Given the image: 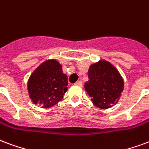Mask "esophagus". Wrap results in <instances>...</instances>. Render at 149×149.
<instances>
[{
	"instance_id": "1",
	"label": "esophagus",
	"mask_w": 149,
	"mask_h": 149,
	"mask_svg": "<svg viewBox=\"0 0 149 149\" xmlns=\"http://www.w3.org/2000/svg\"><path fill=\"white\" fill-rule=\"evenodd\" d=\"M75 84L78 86H82V82H81V81H77V82L75 83Z\"/></svg>"
}]
</instances>
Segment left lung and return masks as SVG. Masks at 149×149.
<instances>
[{"label": "left lung", "mask_w": 149, "mask_h": 149, "mask_svg": "<svg viewBox=\"0 0 149 149\" xmlns=\"http://www.w3.org/2000/svg\"><path fill=\"white\" fill-rule=\"evenodd\" d=\"M84 88L95 106L101 109L111 107L119 100L124 82L118 71L111 63L100 61L90 66Z\"/></svg>", "instance_id": "1"}]
</instances>
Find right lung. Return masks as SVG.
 Instances as JSON below:
<instances>
[{"label":"right lung","instance_id":"1","mask_svg":"<svg viewBox=\"0 0 149 149\" xmlns=\"http://www.w3.org/2000/svg\"><path fill=\"white\" fill-rule=\"evenodd\" d=\"M68 77L56 60L45 61L33 72L27 84L30 98L35 104L49 108L62 100L67 91Z\"/></svg>","mask_w":149,"mask_h":149}]
</instances>
